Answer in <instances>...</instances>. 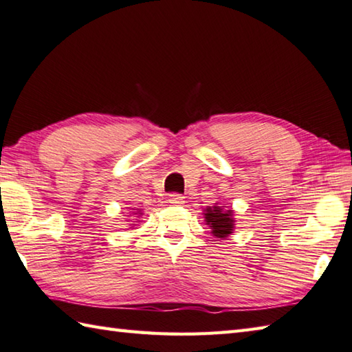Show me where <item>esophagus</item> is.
<instances>
[{"label":"esophagus","mask_w":352,"mask_h":352,"mask_svg":"<svg viewBox=\"0 0 352 352\" xmlns=\"http://www.w3.org/2000/svg\"><path fill=\"white\" fill-rule=\"evenodd\" d=\"M168 202L171 205H184L185 204V197L182 195H177V192H173V195L168 196Z\"/></svg>","instance_id":"1"}]
</instances>
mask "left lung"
I'll return each instance as SVG.
<instances>
[{
	"label": "left lung",
	"mask_w": 352,
	"mask_h": 352,
	"mask_svg": "<svg viewBox=\"0 0 352 352\" xmlns=\"http://www.w3.org/2000/svg\"><path fill=\"white\" fill-rule=\"evenodd\" d=\"M202 214L205 223L210 226L211 234L216 236V239H228V236L234 232L235 219L232 208L214 204L212 206H206Z\"/></svg>",
	"instance_id": "8db88e82"
}]
</instances>
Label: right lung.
Instances as JSON below:
<instances>
[{
  "label": "right lung",
  "instance_id": "obj_1",
  "mask_svg": "<svg viewBox=\"0 0 352 352\" xmlns=\"http://www.w3.org/2000/svg\"><path fill=\"white\" fill-rule=\"evenodd\" d=\"M142 214H144V212L141 211V208H135V210H133V208H132V211H131V216H129V217H138V219H141ZM133 220H136V219H133ZM136 221H141V220H136ZM131 225L133 226L135 223H131Z\"/></svg>",
  "mask_w": 352,
  "mask_h": 352
}]
</instances>
